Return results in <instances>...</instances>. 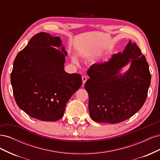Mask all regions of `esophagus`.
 Segmentation results:
<instances>
[{"instance_id": "34e87169", "label": "esophagus", "mask_w": 160, "mask_h": 160, "mask_svg": "<svg viewBox=\"0 0 160 160\" xmlns=\"http://www.w3.org/2000/svg\"><path fill=\"white\" fill-rule=\"evenodd\" d=\"M87 79H87V77L86 76H85V75L82 76V81H83V84L85 83V82L87 81Z\"/></svg>"}]
</instances>
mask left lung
<instances>
[{"instance_id":"1","label":"left lung","mask_w":160,"mask_h":160,"mask_svg":"<svg viewBox=\"0 0 160 160\" xmlns=\"http://www.w3.org/2000/svg\"><path fill=\"white\" fill-rule=\"evenodd\" d=\"M131 61L123 76L120 69ZM90 79L85 88L89 95L91 118L96 122L117 123L136 113L148 97L151 73L146 57L135 42L129 41L123 52L90 67Z\"/></svg>"}]
</instances>
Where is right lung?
<instances>
[{
	"label": "right lung",
	"mask_w": 160,
	"mask_h": 160,
	"mask_svg": "<svg viewBox=\"0 0 160 160\" xmlns=\"http://www.w3.org/2000/svg\"><path fill=\"white\" fill-rule=\"evenodd\" d=\"M59 37L39 32L19 52L11 75L17 105L31 117L55 122L64 115L67 103L82 85L80 74L64 70L67 52Z\"/></svg>",
	"instance_id": "1"
}]
</instances>
